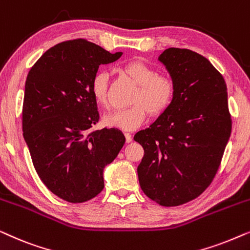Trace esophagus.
<instances>
[{"label":"esophagus","mask_w":250,"mask_h":250,"mask_svg":"<svg viewBox=\"0 0 250 250\" xmlns=\"http://www.w3.org/2000/svg\"><path fill=\"white\" fill-rule=\"evenodd\" d=\"M125 138H126V142H127V143H129V142H132V140H133V138H132V134H131V133L126 132V133H125Z\"/></svg>","instance_id":"1"}]
</instances>
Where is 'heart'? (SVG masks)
Instances as JSON below:
<instances>
[{
	"mask_svg": "<svg viewBox=\"0 0 250 250\" xmlns=\"http://www.w3.org/2000/svg\"><path fill=\"white\" fill-rule=\"evenodd\" d=\"M125 73L139 85L133 102L134 104L119 108L104 116V123L109 127L132 131L146 122L148 110L152 115H159L172 104L175 85L172 78L156 70L141 60L129 61L124 66ZM109 74L99 70L91 81V94L99 104L105 105L108 101Z\"/></svg>",
	"mask_w": 250,
	"mask_h": 250,
	"instance_id": "b5f03b06",
	"label": "heart"
}]
</instances>
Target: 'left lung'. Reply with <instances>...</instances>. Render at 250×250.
Instances as JSON below:
<instances>
[{"label": "left lung", "instance_id": "8db88e82", "mask_svg": "<svg viewBox=\"0 0 250 250\" xmlns=\"http://www.w3.org/2000/svg\"><path fill=\"white\" fill-rule=\"evenodd\" d=\"M158 60L175 85L172 104L134 135L145 149L140 187L162 206L200 196L213 181L231 134L227 84L206 58L169 47Z\"/></svg>", "mask_w": 250, "mask_h": 250}]
</instances>
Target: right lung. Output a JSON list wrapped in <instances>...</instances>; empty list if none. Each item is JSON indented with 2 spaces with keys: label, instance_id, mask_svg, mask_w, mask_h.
Segmentation results:
<instances>
[{
  "label": "right lung",
  "instance_id": "right-lung-1",
  "mask_svg": "<svg viewBox=\"0 0 250 250\" xmlns=\"http://www.w3.org/2000/svg\"><path fill=\"white\" fill-rule=\"evenodd\" d=\"M122 54L82 39L66 41L47 50L27 76L23 139L40 179L68 203H84L101 192L104 167L125 143L117 128L90 131L99 122L92 78L100 64Z\"/></svg>",
  "mask_w": 250,
  "mask_h": 250
}]
</instances>
